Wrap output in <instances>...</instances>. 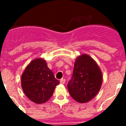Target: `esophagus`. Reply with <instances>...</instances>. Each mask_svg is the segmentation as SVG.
Instances as JSON below:
<instances>
[{"instance_id": "34e87169", "label": "esophagus", "mask_w": 126, "mask_h": 126, "mask_svg": "<svg viewBox=\"0 0 126 126\" xmlns=\"http://www.w3.org/2000/svg\"><path fill=\"white\" fill-rule=\"evenodd\" d=\"M65 79H61V80H60V83L61 84H65Z\"/></svg>"}]
</instances>
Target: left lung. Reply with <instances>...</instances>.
Segmentation results:
<instances>
[{"label": "left lung", "mask_w": 126, "mask_h": 126, "mask_svg": "<svg viewBox=\"0 0 126 126\" xmlns=\"http://www.w3.org/2000/svg\"><path fill=\"white\" fill-rule=\"evenodd\" d=\"M102 80L101 71L97 63L90 55L83 54L76 59L67 88L75 101L84 103L91 101L99 92Z\"/></svg>", "instance_id": "obj_1"}]
</instances>
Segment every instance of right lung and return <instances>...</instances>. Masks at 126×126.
<instances>
[{
    "label": "right lung",
    "mask_w": 126,
    "mask_h": 126,
    "mask_svg": "<svg viewBox=\"0 0 126 126\" xmlns=\"http://www.w3.org/2000/svg\"><path fill=\"white\" fill-rule=\"evenodd\" d=\"M21 87L27 97L37 104H42L51 98L59 81L47 67L42 58L32 60L21 75Z\"/></svg>",
    "instance_id": "right-lung-1"
}]
</instances>
